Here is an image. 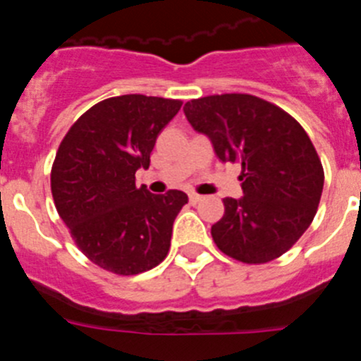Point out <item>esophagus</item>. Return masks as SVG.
Instances as JSON below:
<instances>
[{
	"mask_svg": "<svg viewBox=\"0 0 361 361\" xmlns=\"http://www.w3.org/2000/svg\"><path fill=\"white\" fill-rule=\"evenodd\" d=\"M202 200V195H197V193H190V202L191 204H199Z\"/></svg>",
	"mask_w": 361,
	"mask_h": 361,
	"instance_id": "1",
	"label": "esophagus"
}]
</instances>
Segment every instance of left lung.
I'll return each mask as SVG.
<instances>
[{
    "label": "left lung",
    "mask_w": 361,
    "mask_h": 361,
    "mask_svg": "<svg viewBox=\"0 0 361 361\" xmlns=\"http://www.w3.org/2000/svg\"><path fill=\"white\" fill-rule=\"evenodd\" d=\"M184 114L220 161L242 164L244 197L224 199V216L212 226L216 247L244 264H266L291 250L324 190V168L305 130L250 94L193 99Z\"/></svg>",
    "instance_id": "8db88e82"
}]
</instances>
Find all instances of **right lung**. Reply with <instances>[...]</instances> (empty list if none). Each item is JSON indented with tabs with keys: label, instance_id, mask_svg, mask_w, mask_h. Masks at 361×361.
<instances>
[{
	"label": "right lung",
	"instance_id": "obj_1",
	"mask_svg": "<svg viewBox=\"0 0 361 361\" xmlns=\"http://www.w3.org/2000/svg\"><path fill=\"white\" fill-rule=\"evenodd\" d=\"M183 103L141 94L104 99L65 135L50 175L56 209L79 250L116 275H139L170 251L184 191L153 195L135 186L157 135Z\"/></svg>",
	"mask_w": 361,
	"mask_h": 361
}]
</instances>
